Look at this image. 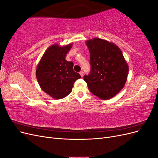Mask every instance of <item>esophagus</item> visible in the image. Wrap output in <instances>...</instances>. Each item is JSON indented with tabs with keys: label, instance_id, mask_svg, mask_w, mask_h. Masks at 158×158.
I'll use <instances>...</instances> for the list:
<instances>
[{
	"label": "esophagus",
	"instance_id": "obj_1",
	"mask_svg": "<svg viewBox=\"0 0 158 158\" xmlns=\"http://www.w3.org/2000/svg\"><path fill=\"white\" fill-rule=\"evenodd\" d=\"M80 74L81 76H82V77H83V76H84V72H83V71H80Z\"/></svg>",
	"mask_w": 158,
	"mask_h": 158
}]
</instances>
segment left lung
<instances>
[{"mask_svg":"<svg viewBox=\"0 0 158 158\" xmlns=\"http://www.w3.org/2000/svg\"><path fill=\"white\" fill-rule=\"evenodd\" d=\"M91 70L84 76L88 89L102 99H111L123 88L128 66L121 50L113 43L99 38L86 41Z\"/></svg>","mask_w":158,"mask_h":158,"instance_id":"left-lung-1","label":"left lung"}]
</instances>
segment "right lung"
I'll return each mask as SVG.
<instances>
[{
	"label": "right lung",
	"mask_w": 158,
	"mask_h": 158,
	"mask_svg": "<svg viewBox=\"0 0 158 158\" xmlns=\"http://www.w3.org/2000/svg\"><path fill=\"white\" fill-rule=\"evenodd\" d=\"M72 46V44L63 47L57 44L50 46L37 66L36 77L41 88L56 99L67 96L75 81L81 78L74 71L73 62L65 59Z\"/></svg>",
	"instance_id": "add662e5"
}]
</instances>
